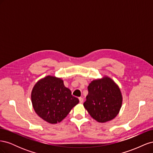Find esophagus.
I'll list each match as a JSON object with an SVG mask.
<instances>
[{
    "mask_svg": "<svg viewBox=\"0 0 153 153\" xmlns=\"http://www.w3.org/2000/svg\"><path fill=\"white\" fill-rule=\"evenodd\" d=\"M79 101H80V103H82L83 101H84V99H83L82 98H81V97H80V98H79Z\"/></svg>",
    "mask_w": 153,
    "mask_h": 153,
    "instance_id": "1",
    "label": "esophagus"
}]
</instances>
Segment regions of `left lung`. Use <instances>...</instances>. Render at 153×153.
Masks as SVG:
<instances>
[{"mask_svg":"<svg viewBox=\"0 0 153 153\" xmlns=\"http://www.w3.org/2000/svg\"><path fill=\"white\" fill-rule=\"evenodd\" d=\"M84 103L91 116L99 123H106L117 116L123 103L121 89L112 78L105 76L92 80L88 86Z\"/></svg>","mask_w":153,"mask_h":153,"instance_id":"left-lung-1","label":"left lung"}]
</instances>
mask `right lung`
<instances>
[{
	"label": "right lung",
	"mask_w": 153,
	"mask_h": 153,
	"mask_svg": "<svg viewBox=\"0 0 153 153\" xmlns=\"http://www.w3.org/2000/svg\"><path fill=\"white\" fill-rule=\"evenodd\" d=\"M31 101L35 112L50 124L62 121L79 103L61 78L50 75L36 82L32 90Z\"/></svg>",
	"instance_id": "add662e5"
}]
</instances>
